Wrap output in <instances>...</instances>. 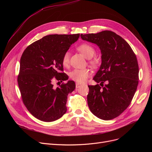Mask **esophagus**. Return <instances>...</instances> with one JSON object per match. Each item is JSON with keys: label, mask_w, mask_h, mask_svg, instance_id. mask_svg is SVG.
I'll list each match as a JSON object with an SVG mask.
<instances>
[{"label": "esophagus", "mask_w": 152, "mask_h": 152, "mask_svg": "<svg viewBox=\"0 0 152 152\" xmlns=\"http://www.w3.org/2000/svg\"><path fill=\"white\" fill-rule=\"evenodd\" d=\"M81 84H79V83H76V89H77V88H79V87H81Z\"/></svg>", "instance_id": "1"}]
</instances>
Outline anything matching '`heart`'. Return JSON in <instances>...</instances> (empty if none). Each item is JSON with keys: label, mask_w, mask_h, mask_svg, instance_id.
<instances>
[{"label": "heart", "mask_w": 152, "mask_h": 152, "mask_svg": "<svg viewBox=\"0 0 152 152\" xmlns=\"http://www.w3.org/2000/svg\"><path fill=\"white\" fill-rule=\"evenodd\" d=\"M77 49L87 59L92 58L95 53L94 48L88 44H82L79 45L77 47ZM69 55L70 54L69 52H65L63 55L62 58V64L64 66H67L69 65ZM90 75L91 72L88 69H75L69 73V77L72 80L77 82V83H83L87 80V79L89 77Z\"/></svg>", "instance_id": "b5f03b06"}]
</instances>
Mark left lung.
Returning <instances> with one entry per match:
<instances>
[{
    "instance_id": "obj_1",
    "label": "left lung",
    "mask_w": 152,
    "mask_h": 152,
    "mask_svg": "<svg viewBox=\"0 0 152 152\" xmlns=\"http://www.w3.org/2000/svg\"><path fill=\"white\" fill-rule=\"evenodd\" d=\"M81 37L97 45L102 54L100 67L93 78L100 84L88 86V106L97 118L110 120L128 107L136 91L139 83L136 56L129 44L113 31L81 34ZM105 82L107 84L103 86Z\"/></svg>"
}]
</instances>
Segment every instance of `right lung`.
<instances>
[{
    "mask_svg": "<svg viewBox=\"0 0 152 152\" xmlns=\"http://www.w3.org/2000/svg\"><path fill=\"white\" fill-rule=\"evenodd\" d=\"M79 34H50L29 45L20 59L18 83L24 104L39 120L52 122L60 118L67 110V97L76 85L68 81L59 87H53L52 78L66 81L62 58Z\"/></svg>",
    "mask_w": 152,
    "mask_h": 152,
    "instance_id": "1",
    "label": "right lung"
}]
</instances>
